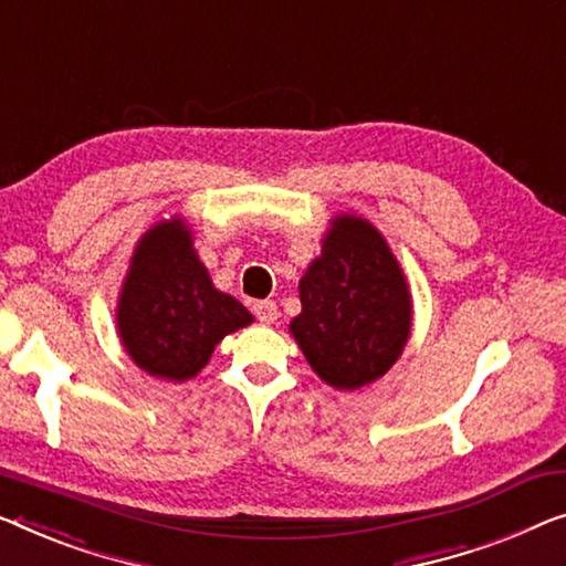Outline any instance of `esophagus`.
Listing matches in <instances>:
<instances>
[{"label": "esophagus", "instance_id": "esophagus-1", "mask_svg": "<svg viewBox=\"0 0 566 566\" xmlns=\"http://www.w3.org/2000/svg\"><path fill=\"white\" fill-rule=\"evenodd\" d=\"M254 315L261 319V323H274L276 319V305L274 300H259L254 302Z\"/></svg>", "mask_w": 566, "mask_h": 566}]
</instances>
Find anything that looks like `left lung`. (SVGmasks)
<instances>
[{"mask_svg": "<svg viewBox=\"0 0 566 566\" xmlns=\"http://www.w3.org/2000/svg\"><path fill=\"white\" fill-rule=\"evenodd\" d=\"M290 333L312 370L340 391L381 378L411 333V294L384 235L358 216H335L323 254L300 280Z\"/></svg>", "mask_w": 566, "mask_h": 566, "instance_id": "8db88e82", "label": "left lung"}]
</instances>
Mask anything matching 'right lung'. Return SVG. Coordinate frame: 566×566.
<instances>
[{
	"label": "right lung",
	"instance_id": "obj_1",
	"mask_svg": "<svg viewBox=\"0 0 566 566\" xmlns=\"http://www.w3.org/2000/svg\"><path fill=\"white\" fill-rule=\"evenodd\" d=\"M251 323L254 315L210 282L185 221L172 218L142 235L116 307L124 348L142 370L188 381L226 335Z\"/></svg>",
	"mask_w": 566,
	"mask_h": 566
}]
</instances>
